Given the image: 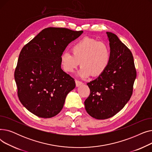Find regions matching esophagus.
<instances>
[{
    "instance_id": "34e87169",
    "label": "esophagus",
    "mask_w": 152,
    "mask_h": 152,
    "mask_svg": "<svg viewBox=\"0 0 152 152\" xmlns=\"http://www.w3.org/2000/svg\"><path fill=\"white\" fill-rule=\"evenodd\" d=\"M75 83H76V87H79V86H80L81 84H83L82 82L79 81H77V80H75Z\"/></svg>"
}]
</instances>
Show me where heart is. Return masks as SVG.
<instances>
[{"label": "heart", "mask_w": 152, "mask_h": 152, "mask_svg": "<svg viewBox=\"0 0 152 152\" xmlns=\"http://www.w3.org/2000/svg\"><path fill=\"white\" fill-rule=\"evenodd\" d=\"M73 55L64 52L60 56V64L63 71L73 73L81 63L82 67L79 75L86 78L92 75L99 77L107 69L111 60V50L105 42L86 37L71 47Z\"/></svg>", "instance_id": "heart-1"}]
</instances>
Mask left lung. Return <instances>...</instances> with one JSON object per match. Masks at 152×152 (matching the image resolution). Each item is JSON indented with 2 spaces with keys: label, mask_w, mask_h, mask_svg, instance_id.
Returning a JSON list of instances; mask_svg holds the SVG:
<instances>
[{
  "label": "left lung",
  "mask_w": 152,
  "mask_h": 152,
  "mask_svg": "<svg viewBox=\"0 0 152 152\" xmlns=\"http://www.w3.org/2000/svg\"><path fill=\"white\" fill-rule=\"evenodd\" d=\"M111 60L102 75L88 83L91 93L85 102L86 110L97 119H105L122 110L131 97L136 77L132 54L118 36L107 32Z\"/></svg>",
  "instance_id": "8db88e82"
}]
</instances>
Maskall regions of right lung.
I'll use <instances>...</instances> for the list:
<instances>
[{
	"instance_id": "1",
	"label": "right lung",
	"mask_w": 152,
	"mask_h": 152,
	"mask_svg": "<svg viewBox=\"0 0 152 152\" xmlns=\"http://www.w3.org/2000/svg\"><path fill=\"white\" fill-rule=\"evenodd\" d=\"M83 31L47 28L23 47L15 71L22 105L38 117L58 114L67 94L76 86L74 79L61 68L60 56Z\"/></svg>"
}]
</instances>
